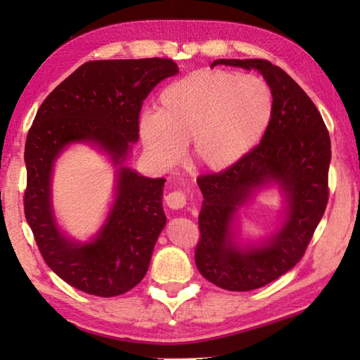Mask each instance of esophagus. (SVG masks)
<instances>
[{
  "label": "esophagus",
  "instance_id": "obj_1",
  "mask_svg": "<svg viewBox=\"0 0 360 360\" xmlns=\"http://www.w3.org/2000/svg\"><path fill=\"white\" fill-rule=\"evenodd\" d=\"M168 208L172 210H182L186 206V193L182 191H173L165 197Z\"/></svg>",
  "mask_w": 360,
  "mask_h": 360
}]
</instances>
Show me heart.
Returning a JSON list of instances; mask_svg holds the SVG:
<instances>
[{"label":"heart","instance_id":"heart-1","mask_svg":"<svg viewBox=\"0 0 360 360\" xmlns=\"http://www.w3.org/2000/svg\"><path fill=\"white\" fill-rule=\"evenodd\" d=\"M273 111V92L264 79L200 70L162 90L158 111L148 109L139 117V135L158 165L178 163L188 143L192 165L219 173L262 141Z\"/></svg>","mask_w":360,"mask_h":360}]
</instances>
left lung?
<instances>
[{"mask_svg": "<svg viewBox=\"0 0 360 360\" xmlns=\"http://www.w3.org/2000/svg\"><path fill=\"white\" fill-rule=\"evenodd\" d=\"M257 70L275 100L271 124L249 154L221 173L200 176L203 193L195 264L210 283L225 290L264 288L294 268L313 238L328 200L330 136L318 108L288 72L262 58H219ZM276 184L286 200L277 233L259 245L236 241V214L262 186Z\"/></svg>", "mask_w": 360, "mask_h": 360, "instance_id": "1", "label": "left lung"}]
</instances>
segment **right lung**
Masks as SVG:
<instances>
[{"mask_svg": "<svg viewBox=\"0 0 360 360\" xmlns=\"http://www.w3.org/2000/svg\"><path fill=\"white\" fill-rule=\"evenodd\" d=\"M179 71L169 58L87 62L49 94L25 143V217L53 273L72 288L115 297L141 283L155 241L167 224L163 178L125 167L139 138V112L155 85ZM72 142L96 145L116 167L112 211L94 238L81 243L58 229L51 208V172Z\"/></svg>", "mask_w": 360, "mask_h": 360, "instance_id": "add662e5", "label": "right lung"}]
</instances>
